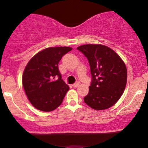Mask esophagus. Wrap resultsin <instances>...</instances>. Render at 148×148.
I'll return each mask as SVG.
<instances>
[{"instance_id":"1","label":"esophagus","mask_w":148,"mask_h":148,"mask_svg":"<svg viewBox=\"0 0 148 148\" xmlns=\"http://www.w3.org/2000/svg\"><path fill=\"white\" fill-rule=\"evenodd\" d=\"M79 84H80V83L79 82H76V83H75V84H74L72 85V86L74 88H76V87H78V86H79Z\"/></svg>"}]
</instances>
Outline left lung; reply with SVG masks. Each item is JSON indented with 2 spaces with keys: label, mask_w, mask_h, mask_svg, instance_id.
Segmentation results:
<instances>
[{
  "label": "left lung",
  "mask_w": 148,
  "mask_h": 148,
  "mask_svg": "<svg viewBox=\"0 0 148 148\" xmlns=\"http://www.w3.org/2000/svg\"><path fill=\"white\" fill-rule=\"evenodd\" d=\"M77 49L87 58L90 67L92 82L85 103L99 111L113 106L126 86L125 62L114 51L102 45H85Z\"/></svg>",
  "instance_id": "8db88e82"
}]
</instances>
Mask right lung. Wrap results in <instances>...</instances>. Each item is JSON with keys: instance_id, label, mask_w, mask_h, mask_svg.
<instances>
[{"instance_id": "right-lung-1", "label": "right lung", "mask_w": 148, "mask_h": 148, "mask_svg": "<svg viewBox=\"0 0 148 148\" xmlns=\"http://www.w3.org/2000/svg\"><path fill=\"white\" fill-rule=\"evenodd\" d=\"M71 47H50L30 59L23 72L22 83L32 105L42 111H52L62 103L69 87L62 79L58 63Z\"/></svg>"}]
</instances>
